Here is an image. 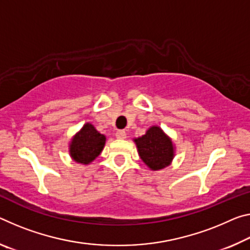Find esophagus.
<instances>
[{
	"mask_svg": "<svg viewBox=\"0 0 250 250\" xmlns=\"http://www.w3.org/2000/svg\"><path fill=\"white\" fill-rule=\"evenodd\" d=\"M116 137L118 138V139L124 140L126 138V133H125V130H118V131L116 132Z\"/></svg>",
	"mask_w": 250,
	"mask_h": 250,
	"instance_id": "1",
	"label": "esophagus"
}]
</instances>
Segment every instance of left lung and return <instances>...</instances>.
Returning a JSON list of instances; mask_svg holds the SVG:
<instances>
[{
    "instance_id": "left-lung-1",
    "label": "left lung",
    "mask_w": 250,
    "mask_h": 250,
    "mask_svg": "<svg viewBox=\"0 0 250 250\" xmlns=\"http://www.w3.org/2000/svg\"><path fill=\"white\" fill-rule=\"evenodd\" d=\"M133 141L141 160L152 171L167 168L176 156L172 139L159 125H151L144 136L136 138Z\"/></svg>"
}]
</instances>
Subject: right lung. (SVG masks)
<instances>
[{
  "label": "right lung",
  "instance_id": "right-lung-1",
  "mask_svg": "<svg viewBox=\"0 0 250 250\" xmlns=\"http://www.w3.org/2000/svg\"><path fill=\"white\" fill-rule=\"evenodd\" d=\"M106 138L90 122L83 125L69 142V154L74 162L90 165L102 152Z\"/></svg>",
  "mask_w": 250,
  "mask_h": 250
}]
</instances>
